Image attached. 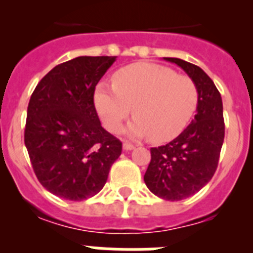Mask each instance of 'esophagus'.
<instances>
[{
  "mask_svg": "<svg viewBox=\"0 0 253 253\" xmlns=\"http://www.w3.org/2000/svg\"><path fill=\"white\" fill-rule=\"evenodd\" d=\"M134 148H135V147H134L131 143L125 142L124 144H123V149H124V151H131V149H134Z\"/></svg>",
  "mask_w": 253,
  "mask_h": 253,
  "instance_id": "obj_1",
  "label": "esophagus"
}]
</instances>
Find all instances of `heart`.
<instances>
[{"label":"heart","mask_w":253,"mask_h":253,"mask_svg":"<svg viewBox=\"0 0 253 253\" xmlns=\"http://www.w3.org/2000/svg\"><path fill=\"white\" fill-rule=\"evenodd\" d=\"M95 107L105 128L116 133L131 111L135 118L125 129L130 138L151 137L169 142L180 135L198 109L195 82L173 69L139 62L119 69L113 84H100Z\"/></svg>","instance_id":"b5f03b06"}]
</instances>
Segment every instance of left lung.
<instances>
[{
  "label": "left lung",
  "instance_id": "8db88e82",
  "mask_svg": "<svg viewBox=\"0 0 253 253\" xmlns=\"http://www.w3.org/2000/svg\"><path fill=\"white\" fill-rule=\"evenodd\" d=\"M177 64L196 84V115L186 129L166 146L151 148L144 182L154 195L177 202L194 195L211 180L224 140L222 97L211 78L200 67L178 58Z\"/></svg>",
  "mask_w": 253,
  "mask_h": 253
}]
</instances>
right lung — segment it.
Segmentation results:
<instances>
[{
	"mask_svg": "<svg viewBox=\"0 0 253 253\" xmlns=\"http://www.w3.org/2000/svg\"><path fill=\"white\" fill-rule=\"evenodd\" d=\"M116 57H77L46 73L31 95L24 140L49 193L81 202L106 184L122 142L101 126L93 93Z\"/></svg>",
	"mask_w": 253,
	"mask_h": 253,
	"instance_id": "obj_1",
	"label": "right lung"
}]
</instances>
